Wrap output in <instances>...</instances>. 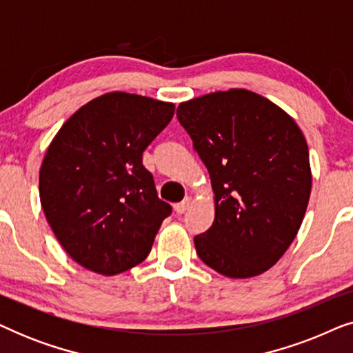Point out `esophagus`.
I'll list each match as a JSON object with an SVG mask.
<instances>
[{"label": "esophagus", "instance_id": "34e87169", "mask_svg": "<svg viewBox=\"0 0 353 353\" xmlns=\"http://www.w3.org/2000/svg\"><path fill=\"white\" fill-rule=\"evenodd\" d=\"M191 202H192L191 197H185V199H183L181 202H178V204L173 205V209H175V212H176L178 215H181V214H185V212L188 210V207L191 205Z\"/></svg>", "mask_w": 353, "mask_h": 353}]
</instances>
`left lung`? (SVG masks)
Wrapping results in <instances>:
<instances>
[{
	"instance_id": "8db88e82",
	"label": "left lung",
	"mask_w": 353,
	"mask_h": 353,
	"mask_svg": "<svg viewBox=\"0 0 353 353\" xmlns=\"http://www.w3.org/2000/svg\"><path fill=\"white\" fill-rule=\"evenodd\" d=\"M176 117L215 194L214 223L194 238L197 255L228 278L262 274L283 257L305 215V137L281 108L243 88L181 103Z\"/></svg>"
}]
</instances>
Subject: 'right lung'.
I'll return each instance as SVG.
<instances>
[{"instance_id": "obj_1", "label": "right lung", "mask_w": 353, "mask_h": 353, "mask_svg": "<svg viewBox=\"0 0 353 353\" xmlns=\"http://www.w3.org/2000/svg\"><path fill=\"white\" fill-rule=\"evenodd\" d=\"M175 104L105 93L81 105L48 148L40 201L62 248L90 272L112 276L151 252L172 207L157 197L143 152Z\"/></svg>"}]
</instances>
